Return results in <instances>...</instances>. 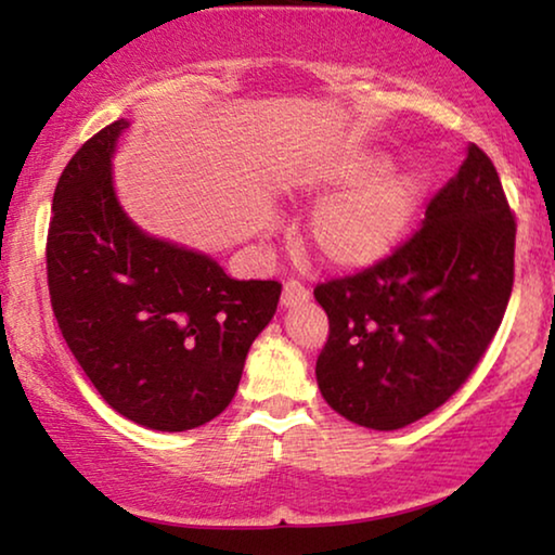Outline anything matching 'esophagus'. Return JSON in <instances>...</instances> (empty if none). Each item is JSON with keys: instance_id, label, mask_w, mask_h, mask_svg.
<instances>
[{"instance_id": "esophagus-1", "label": "esophagus", "mask_w": 555, "mask_h": 555, "mask_svg": "<svg viewBox=\"0 0 555 555\" xmlns=\"http://www.w3.org/2000/svg\"><path fill=\"white\" fill-rule=\"evenodd\" d=\"M310 298V287L300 280H287L283 287V306L285 308H298L302 302H308Z\"/></svg>"}]
</instances>
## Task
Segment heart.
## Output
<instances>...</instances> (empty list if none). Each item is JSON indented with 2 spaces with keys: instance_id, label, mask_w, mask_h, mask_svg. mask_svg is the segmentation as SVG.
<instances>
[{
  "instance_id": "b5f03b06",
  "label": "heart",
  "mask_w": 555,
  "mask_h": 555,
  "mask_svg": "<svg viewBox=\"0 0 555 555\" xmlns=\"http://www.w3.org/2000/svg\"><path fill=\"white\" fill-rule=\"evenodd\" d=\"M348 186L321 204L308 224V245L336 270L369 268L386 257L414 222L424 199V179L414 169H386L371 151H346L310 166L308 194Z\"/></svg>"
}]
</instances>
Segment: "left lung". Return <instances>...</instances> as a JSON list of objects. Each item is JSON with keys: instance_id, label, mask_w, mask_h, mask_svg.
<instances>
[{"instance_id": "left-lung-1", "label": "left lung", "mask_w": 555, "mask_h": 555, "mask_svg": "<svg viewBox=\"0 0 555 555\" xmlns=\"http://www.w3.org/2000/svg\"><path fill=\"white\" fill-rule=\"evenodd\" d=\"M515 278V215L490 156L469 143L457 177L391 255L325 280L328 338L318 389L340 416L401 429L462 389L503 323Z\"/></svg>"}]
</instances>
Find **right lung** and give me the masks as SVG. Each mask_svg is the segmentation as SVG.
Returning <instances> with one entry per match:
<instances>
[{"label": "right lung", "instance_id": "right-lung-1", "mask_svg": "<svg viewBox=\"0 0 555 555\" xmlns=\"http://www.w3.org/2000/svg\"><path fill=\"white\" fill-rule=\"evenodd\" d=\"M124 128V118L105 126L60 173L44 247L50 302L67 348L118 414L184 431L230 406L283 285L232 280L207 255L143 234L113 194Z\"/></svg>", "mask_w": 555, "mask_h": 555}]
</instances>
